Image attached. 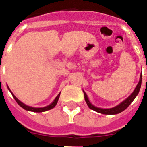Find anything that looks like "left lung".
<instances>
[{"label": "left lung", "mask_w": 147, "mask_h": 147, "mask_svg": "<svg viewBox=\"0 0 147 147\" xmlns=\"http://www.w3.org/2000/svg\"><path fill=\"white\" fill-rule=\"evenodd\" d=\"M141 83H142V75L140 76V78H139V83L137 84L136 89L134 90L133 93L131 94V95L127 98V99H125L123 102H122L120 104H119L117 106H115L113 108L111 109H102V108H98V107H95L94 105H93L90 102L89 99L87 98V95L86 94L84 91V98H85V101H86V104L88 105L90 109L92 110H94L98 113H100L102 114H106V115H113V114H117L120 113L121 112H123V110H125L128 106L130 105V104L134 101V99L136 98V97L138 95V94L139 92V90H140V87H141Z\"/></svg>", "instance_id": "left-lung-1"}]
</instances>
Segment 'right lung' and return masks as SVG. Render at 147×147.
<instances>
[{
    "instance_id": "right-lung-1",
    "label": "right lung",
    "mask_w": 147,
    "mask_h": 147,
    "mask_svg": "<svg viewBox=\"0 0 147 147\" xmlns=\"http://www.w3.org/2000/svg\"><path fill=\"white\" fill-rule=\"evenodd\" d=\"M8 90H9V88H8ZM10 92H11V90H10ZM11 94H12L13 98H14V99L16 100V102H17L18 104L20 105L22 108L24 109L25 110L31 111V112H36V113H42V112H45V111L49 110V109H51L54 108L55 106H56V105H57V103L58 99H59V98H60V94H61V93H60V94L56 97V98L54 99V101L52 102L50 105H49L48 106H45V107H43V108H34V107L28 106V105L24 104L23 102H21L20 101V100H19V99H18L17 98H16V97L12 94V93H11Z\"/></svg>"
}]
</instances>
